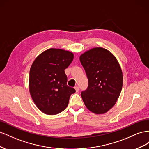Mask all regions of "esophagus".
<instances>
[{
  "label": "esophagus",
  "instance_id": "obj_1",
  "mask_svg": "<svg viewBox=\"0 0 149 149\" xmlns=\"http://www.w3.org/2000/svg\"><path fill=\"white\" fill-rule=\"evenodd\" d=\"M75 91H76V92H78L79 91V88L77 86L75 87Z\"/></svg>",
  "mask_w": 149,
  "mask_h": 149
}]
</instances>
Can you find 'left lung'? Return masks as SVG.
Masks as SVG:
<instances>
[{
  "instance_id": "left-lung-1",
  "label": "left lung",
  "mask_w": 149,
  "mask_h": 149,
  "mask_svg": "<svg viewBox=\"0 0 149 149\" xmlns=\"http://www.w3.org/2000/svg\"><path fill=\"white\" fill-rule=\"evenodd\" d=\"M88 79V87L81 92L86 107L96 114L113 107L120 95L123 74L119 63L108 50L95 47L80 56Z\"/></svg>"
}]
</instances>
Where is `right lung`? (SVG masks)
I'll return each instance as SVG.
<instances>
[{
  "mask_svg": "<svg viewBox=\"0 0 149 149\" xmlns=\"http://www.w3.org/2000/svg\"><path fill=\"white\" fill-rule=\"evenodd\" d=\"M74 54L59 49L45 50L33 61L29 73V91L39 109L56 115L67 107L70 95L75 92L67 85L64 70L73 61Z\"/></svg>",
  "mask_w": 149,
  "mask_h": 149,
  "instance_id": "right-lung-1",
  "label": "right lung"
}]
</instances>
